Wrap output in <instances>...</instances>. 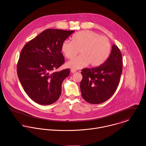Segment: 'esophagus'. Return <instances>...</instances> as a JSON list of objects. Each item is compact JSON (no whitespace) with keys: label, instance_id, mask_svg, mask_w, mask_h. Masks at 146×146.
Masks as SVG:
<instances>
[{"label":"esophagus","instance_id":"1","mask_svg":"<svg viewBox=\"0 0 146 146\" xmlns=\"http://www.w3.org/2000/svg\"><path fill=\"white\" fill-rule=\"evenodd\" d=\"M71 72H72V73H75V72H76V70L72 69H71Z\"/></svg>","mask_w":146,"mask_h":146}]
</instances>
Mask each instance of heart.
Masks as SVG:
<instances>
[{"mask_svg": "<svg viewBox=\"0 0 146 146\" xmlns=\"http://www.w3.org/2000/svg\"><path fill=\"white\" fill-rule=\"evenodd\" d=\"M111 50V45L107 37L89 30L75 33L72 41L65 40L61 45V51L68 59L73 58L79 52L81 54L66 64L73 69L89 64L93 67L100 66L108 59Z\"/></svg>", "mask_w": 146, "mask_h": 146, "instance_id": "obj_1", "label": "heart"}]
</instances>
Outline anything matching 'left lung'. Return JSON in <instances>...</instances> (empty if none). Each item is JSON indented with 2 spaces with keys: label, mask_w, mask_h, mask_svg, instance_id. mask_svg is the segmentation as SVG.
I'll return each mask as SVG.
<instances>
[{
  "label": "left lung",
  "mask_w": 146,
  "mask_h": 146,
  "mask_svg": "<svg viewBox=\"0 0 146 146\" xmlns=\"http://www.w3.org/2000/svg\"><path fill=\"white\" fill-rule=\"evenodd\" d=\"M122 67V53L118 47L113 45L108 59L102 65L82 69L80 89L85 101L100 104L108 100L119 85Z\"/></svg>",
  "instance_id": "left-lung-1"
}]
</instances>
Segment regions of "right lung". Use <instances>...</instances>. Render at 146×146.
Wrapping results in <instances>:
<instances>
[{
    "mask_svg": "<svg viewBox=\"0 0 146 146\" xmlns=\"http://www.w3.org/2000/svg\"><path fill=\"white\" fill-rule=\"evenodd\" d=\"M74 31L47 29L23 48L17 64V74L27 94L34 102L49 105L58 100L63 80L70 69L54 71L65 62L62 42Z\"/></svg>",
    "mask_w": 146,
    "mask_h": 146,
    "instance_id": "1",
    "label": "right lung"
}]
</instances>
